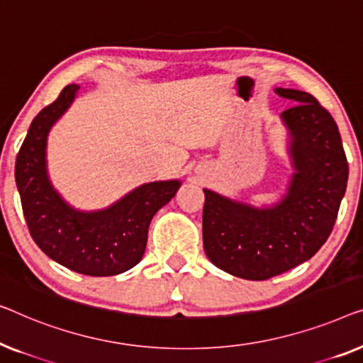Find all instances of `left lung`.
Wrapping results in <instances>:
<instances>
[{"instance_id": "left-lung-1", "label": "left lung", "mask_w": 363, "mask_h": 363, "mask_svg": "<svg viewBox=\"0 0 363 363\" xmlns=\"http://www.w3.org/2000/svg\"><path fill=\"white\" fill-rule=\"evenodd\" d=\"M296 101L281 118L291 133L296 172L272 208H253L203 191V248L217 268L262 281L313 258L333 232L349 162L333 115L311 94L277 89Z\"/></svg>"}]
</instances>
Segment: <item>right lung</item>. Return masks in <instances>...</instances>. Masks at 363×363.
<instances>
[{
  "label": "right lung",
  "mask_w": 363,
  "mask_h": 363,
  "mask_svg": "<svg viewBox=\"0 0 363 363\" xmlns=\"http://www.w3.org/2000/svg\"><path fill=\"white\" fill-rule=\"evenodd\" d=\"M80 86L67 85L30 123L16 157V186L35 245L62 267L89 277H113L140 263L155 213L174 197L179 181L150 182L106 211L79 212L54 191L45 172V138Z\"/></svg>",
  "instance_id": "1"
}]
</instances>
